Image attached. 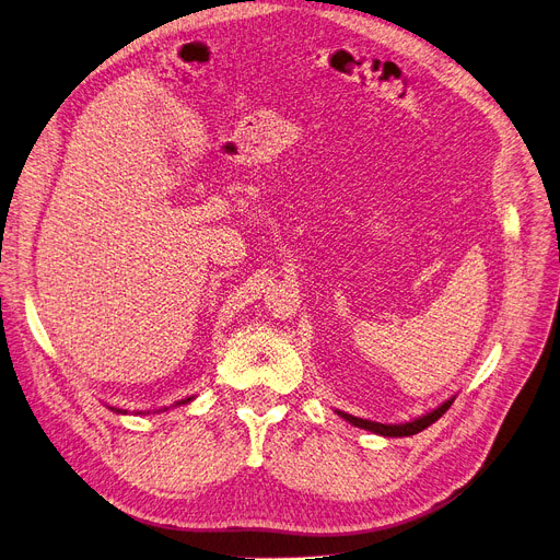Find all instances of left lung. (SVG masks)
<instances>
[{
  "label": "left lung",
  "mask_w": 560,
  "mask_h": 560,
  "mask_svg": "<svg viewBox=\"0 0 560 560\" xmlns=\"http://www.w3.org/2000/svg\"><path fill=\"white\" fill-rule=\"evenodd\" d=\"M451 405H453V399H445L443 405L436 407L434 411L424 413V416H420V418H416V420H411V422H401V424H384V422H374V420H363V418H355V416L345 413V411H338V416L345 418L347 422L355 424V428L370 430V432L382 434V436H411V434L422 432L424 428H430L432 422H436L445 411L451 409Z\"/></svg>",
  "instance_id": "8db88e82"
}]
</instances>
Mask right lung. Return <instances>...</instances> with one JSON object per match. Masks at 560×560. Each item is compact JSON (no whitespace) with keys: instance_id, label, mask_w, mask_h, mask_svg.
<instances>
[{"instance_id":"right-lung-1","label":"right lung","mask_w":560,"mask_h":560,"mask_svg":"<svg viewBox=\"0 0 560 560\" xmlns=\"http://www.w3.org/2000/svg\"><path fill=\"white\" fill-rule=\"evenodd\" d=\"M192 397H186V399H182V401H176V405H172V407H182V405H188ZM159 411H167V407L165 409H159ZM117 413H126V411H121V409H117ZM140 413H144V411H140ZM149 413V411H147Z\"/></svg>"}]
</instances>
